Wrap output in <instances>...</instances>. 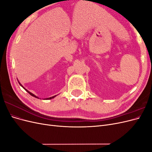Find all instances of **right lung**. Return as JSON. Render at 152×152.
Returning a JSON list of instances; mask_svg holds the SVG:
<instances>
[{
  "label": "right lung",
  "mask_w": 152,
  "mask_h": 152,
  "mask_svg": "<svg viewBox=\"0 0 152 152\" xmlns=\"http://www.w3.org/2000/svg\"><path fill=\"white\" fill-rule=\"evenodd\" d=\"M18 82H19V84H20V85L23 87V88L26 92H27V93H28L31 96H34V97H35V98H38V99H39V97H37V96H36L35 94H34L33 93H30V91H28V90H27L26 89H25V87H23V86L21 84H20V82H19V81H18ZM57 95H56V96H52V97H50V98H45V99H53V98H55V97H56V96Z\"/></svg>",
  "instance_id": "right-lung-1"
}]
</instances>
